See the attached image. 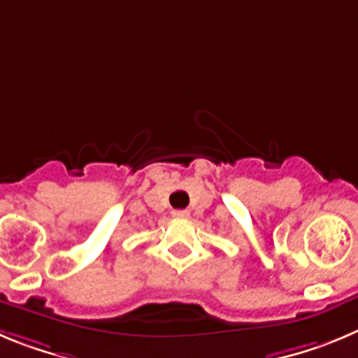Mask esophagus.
<instances>
[{
    "instance_id": "34e87169",
    "label": "esophagus",
    "mask_w": 358,
    "mask_h": 358,
    "mask_svg": "<svg viewBox=\"0 0 358 358\" xmlns=\"http://www.w3.org/2000/svg\"><path fill=\"white\" fill-rule=\"evenodd\" d=\"M173 217L185 219V217H189V212H187V210H173Z\"/></svg>"
}]
</instances>
